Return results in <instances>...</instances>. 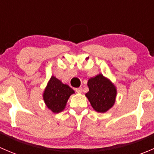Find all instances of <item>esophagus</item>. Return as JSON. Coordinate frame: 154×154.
Returning a JSON list of instances; mask_svg holds the SVG:
<instances>
[{
    "instance_id": "1",
    "label": "esophagus",
    "mask_w": 154,
    "mask_h": 154,
    "mask_svg": "<svg viewBox=\"0 0 154 154\" xmlns=\"http://www.w3.org/2000/svg\"><path fill=\"white\" fill-rule=\"evenodd\" d=\"M76 92L77 93H81L82 91H83V88L82 87H80V88H77L75 89Z\"/></svg>"
}]
</instances>
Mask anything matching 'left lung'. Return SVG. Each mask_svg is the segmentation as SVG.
Returning <instances> with one entry per match:
<instances>
[{
  "mask_svg": "<svg viewBox=\"0 0 154 154\" xmlns=\"http://www.w3.org/2000/svg\"><path fill=\"white\" fill-rule=\"evenodd\" d=\"M89 91L86 94L91 106L98 112H105L113 106L116 100V88L102 74L88 80Z\"/></svg>",
  "mask_w": 154,
  "mask_h": 154,
  "instance_id": "8db88e82",
  "label": "left lung"
}]
</instances>
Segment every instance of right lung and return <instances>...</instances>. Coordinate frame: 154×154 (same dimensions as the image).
I'll use <instances>...</instances> for the list:
<instances>
[{"instance_id": "obj_1", "label": "right lung", "mask_w": 154, "mask_h": 154, "mask_svg": "<svg viewBox=\"0 0 154 154\" xmlns=\"http://www.w3.org/2000/svg\"><path fill=\"white\" fill-rule=\"evenodd\" d=\"M74 93V91L71 87L63 84L60 80L53 76L48 82L43 97L48 109L53 112L58 113L64 109L68 99Z\"/></svg>"}]
</instances>
